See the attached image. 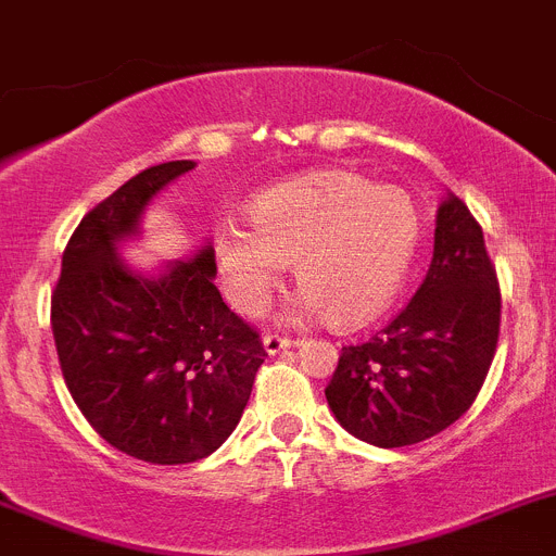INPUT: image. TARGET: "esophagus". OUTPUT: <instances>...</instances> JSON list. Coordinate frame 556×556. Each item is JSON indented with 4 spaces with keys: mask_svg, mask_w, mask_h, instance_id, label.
I'll return each instance as SVG.
<instances>
[{
    "mask_svg": "<svg viewBox=\"0 0 556 556\" xmlns=\"http://www.w3.org/2000/svg\"><path fill=\"white\" fill-rule=\"evenodd\" d=\"M290 346H293V340L285 338V334L268 332L266 338H263V349H266L268 354H279V352H285V349H290Z\"/></svg>",
    "mask_w": 556,
    "mask_h": 556,
    "instance_id": "obj_1",
    "label": "esophagus"
}]
</instances>
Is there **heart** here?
<instances>
[{"label": "heart", "instance_id": "1", "mask_svg": "<svg viewBox=\"0 0 556 556\" xmlns=\"http://www.w3.org/2000/svg\"><path fill=\"white\" fill-rule=\"evenodd\" d=\"M249 227H222L213 238L227 302L241 315L263 313L293 263L302 307L321 309L340 329L390 307L418 249L413 199L352 172L304 174L260 193Z\"/></svg>", "mask_w": 556, "mask_h": 556}]
</instances>
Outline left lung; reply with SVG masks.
Here are the masks:
<instances>
[{"label":"left lung","instance_id":"8db88e82","mask_svg":"<svg viewBox=\"0 0 556 556\" xmlns=\"http://www.w3.org/2000/svg\"><path fill=\"white\" fill-rule=\"evenodd\" d=\"M502 290L484 235L463 199L438 207L421 288L371 340L340 349L327 402L340 427L382 448L452 427L482 390L498 343Z\"/></svg>","mask_w":556,"mask_h":556}]
</instances>
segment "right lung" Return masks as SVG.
Here are the masks:
<instances>
[{
    "label": "right lung",
    "instance_id": "1",
    "mask_svg": "<svg viewBox=\"0 0 556 556\" xmlns=\"http://www.w3.org/2000/svg\"><path fill=\"white\" fill-rule=\"evenodd\" d=\"M197 168L172 160L135 174L74 229L52 290V334L74 404L99 438L152 465L197 463L241 421L266 359L257 329L213 285V247L141 277L118 257L143 210Z\"/></svg>",
    "mask_w": 556,
    "mask_h": 556
}]
</instances>
